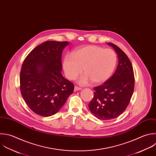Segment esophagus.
<instances>
[{
  "instance_id": "esophagus-1",
  "label": "esophagus",
  "mask_w": 156,
  "mask_h": 156,
  "mask_svg": "<svg viewBox=\"0 0 156 156\" xmlns=\"http://www.w3.org/2000/svg\"><path fill=\"white\" fill-rule=\"evenodd\" d=\"M82 88L79 87H77V86H75L74 87V90L76 91H79V90H81Z\"/></svg>"
}]
</instances>
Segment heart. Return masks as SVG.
<instances>
[{"instance_id":"obj_1","label":"heart","mask_w":156,"mask_h":156,"mask_svg":"<svg viewBox=\"0 0 156 156\" xmlns=\"http://www.w3.org/2000/svg\"><path fill=\"white\" fill-rule=\"evenodd\" d=\"M117 63L116 53L110 49L88 45L74 50L71 55H66L63 61L65 73L70 80H75L82 72L78 80L84 85L91 81L100 84L107 80L113 74Z\"/></svg>"}]
</instances>
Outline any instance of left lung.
I'll return each instance as SVG.
<instances>
[{
	"instance_id": "left-lung-1",
	"label": "left lung",
	"mask_w": 156,
	"mask_h": 156,
	"mask_svg": "<svg viewBox=\"0 0 156 156\" xmlns=\"http://www.w3.org/2000/svg\"><path fill=\"white\" fill-rule=\"evenodd\" d=\"M118 58L114 74L103 85L94 88V97L88 104L91 112L98 119L108 120L116 118L126 110L134 88L132 66L126 54L118 46L108 43Z\"/></svg>"
}]
</instances>
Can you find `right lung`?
Returning a JSON list of instances; mask_svg holds the SVG:
<instances>
[{
  "label": "right lung",
  "instance_id": "right-lung-1",
  "mask_svg": "<svg viewBox=\"0 0 156 156\" xmlns=\"http://www.w3.org/2000/svg\"><path fill=\"white\" fill-rule=\"evenodd\" d=\"M69 44L68 41H46L33 49L23 64L21 94L29 108L38 115H54L73 93V83L62 74V54Z\"/></svg>",
  "mask_w": 156,
  "mask_h": 156
}]
</instances>
